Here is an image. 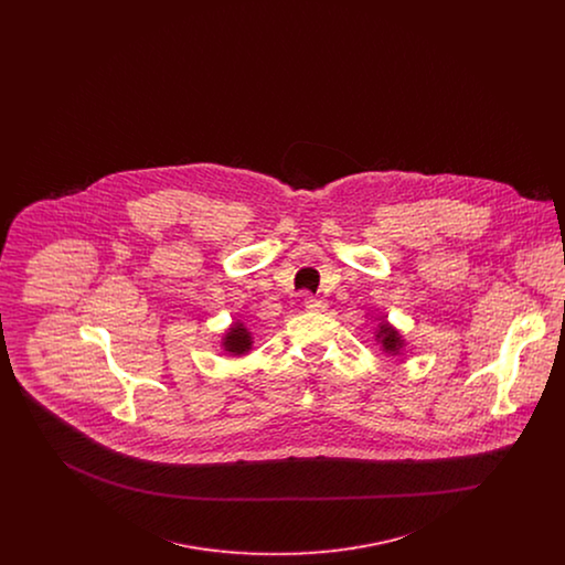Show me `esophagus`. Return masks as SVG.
Returning a JSON list of instances; mask_svg holds the SVG:
<instances>
[{"instance_id": "34e87169", "label": "esophagus", "mask_w": 565, "mask_h": 565, "mask_svg": "<svg viewBox=\"0 0 565 565\" xmlns=\"http://www.w3.org/2000/svg\"><path fill=\"white\" fill-rule=\"evenodd\" d=\"M302 305H305V309H309V311H323V309H326V302H323L322 298H318V296L313 295H305Z\"/></svg>"}]
</instances>
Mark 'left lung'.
<instances>
[{
	"label": "left lung",
	"instance_id": "8db88e82",
	"mask_svg": "<svg viewBox=\"0 0 565 565\" xmlns=\"http://www.w3.org/2000/svg\"><path fill=\"white\" fill-rule=\"evenodd\" d=\"M379 339H381V343H383V348L390 351V353H396V351L401 350V334L392 328V326H387V323H383L381 326V332L376 334Z\"/></svg>",
	"mask_w": 565,
	"mask_h": 565
}]
</instances>
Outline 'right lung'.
Returning <instances> with one entry per match:
<instances>
[{"instance_id": "obj_1", "label": "right lung", "mask_w": 565, "mask_h": 565, "mask_svg": "<svg viewBox=\"0 0 565 565\" xmlns=\"http://www.w3.org/2000/svg\"><path fill=\"white\" fill-rule=\"evenodd\" d=\"M249 345H252L249 332L243 328L242 323H235V326L228 330L226 339H224V348H226V351L239 355L243 351L249 350Z\"/></svg>"}]
</instances>
